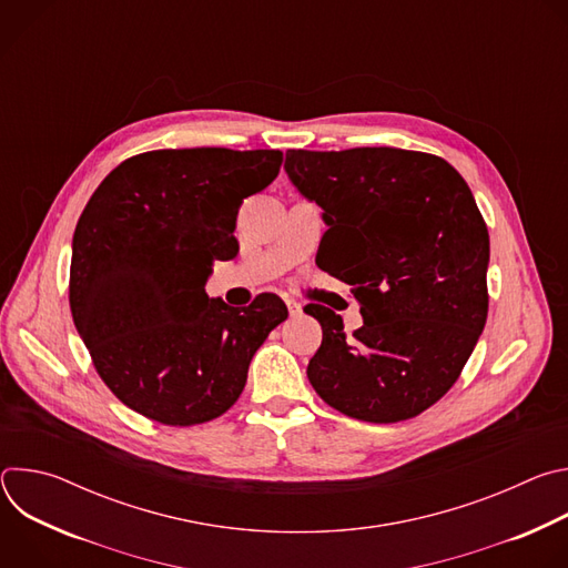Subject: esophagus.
Here are the masks:
<instances>
[{
	"label": "esophagus",
	"instance_id": "34e87169",
	"mask_svg": "<svg viewBox=\"0 0 568 568\" xmlns=\"http://www.w3.org/2000/svg\"><path fill=\"white\" fill-rule=\"evenodd\" d=\"M285 305H287V310H290V316H301V314H303V305H301L298 301L285 298Z\"/></svg>",
	"mask_w": 568,
	"mask_h": 568
}]
</instances>
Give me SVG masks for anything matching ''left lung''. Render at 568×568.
Segmentation results:
<instances>
[{
    "label": "left lung",
    "mask_w": 568,
    "mask_h": 568,
    "mask_svg": "<svg viewBox=\"0 0 568 568\" xmlns=\"http://www.w3.org/2000/svg\"><path fill=\"white\" fill-rule=\"evenodd\" d=\"M285 173L323 209L326 272L353 285L364 326L310 305L323 342L307 379L333 409L409 420L458 379L488 318L490 235L445 159L399 148L287 150Z\"/></svg>",
    "instance_id": "1"
}]
</instances>
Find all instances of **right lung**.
<instances>
[{
    "label": "right lung",
    "instance_id": "right-lung-1",
    "mask_svg": "<svg viewBox=\"0 0 568 568\" xmlns=\"http://www.w3.org/2000/svg\"><path fill=\"white\" fill-rule=\"evenodd\" d=\"M281 164V150H152L90 197L71 242L69 305L101 379L132 412L173 427L222 416L287 318L276 294L235 310L204 290L213 263L237 252L242 200Z\"/></svg>",
    "mask_w": 568,
    "mask_h": 568
}]
</instances>
